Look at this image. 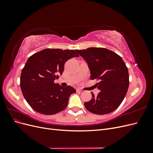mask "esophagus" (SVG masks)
I'll use <instances>...</instances> for the list:
<instances>
[{
  "instance_id": "34e87169",
  "label": "esophagus",
  "mask_w": 153,
  "mask_h": 153,
  "mask_svg": "<svg viewBox=\"0 0 153 153\" xmlns=\"http://www.w3.org/2000/svg\"><path fill=\"white\" fill-rule=\"evenodd\" d=\"M76 90V92H80L82 91V90L81 89H80V88H77Z\"/></svg>"
}]
</instances>
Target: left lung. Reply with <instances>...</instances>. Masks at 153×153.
Returning a JSON list of instances; mask_svg holds the SVG:
<instances>
[{
	"instance_id": "1",
	"label": "left lung",
	"mask_w": 153,
	"mask_h": 153,
	"mask_svg": "<svg viewBox=\"0 0 153 153\" xmlns=\"http://www.w3.org/2000/svg\"><path fill=\"white\" fill-rule=\"evenodd\" d=\"M76 52L87 62L91 79H98L95 85L100 91L97 96L91 92L92 99L85 102L89 112L98 115L114 112L121 105L129 87L128 69L122 58L104 48L91 47Z\"/></svg>"
}]
</instances>
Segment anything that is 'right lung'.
<instances>
[{
    "instance_id": "add662e5",
    "label": "right lung",
    "mask_w": 153,
    "mask_h": 153,
    "mask_svg": "<svg viewBox=\"0 0 153 153\" xmlns=\"http://www.w3.org/2000/svg\"><path fill=\"white\" fill-rule=\"evenodd\" d=\"M79 57L73 50L47 48L28 59L20 76V87L27 102L36 112L53 115L66 108L73 87H62L54 80L61 75L64 64Z\"/></svg>"
}]
</instances>
